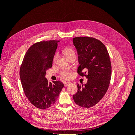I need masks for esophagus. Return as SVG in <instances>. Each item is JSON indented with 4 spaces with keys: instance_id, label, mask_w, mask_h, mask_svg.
I'll return each mask as SVG.
<instances>
[{
    "instance_id": "34e87169",
    "label": "esophagus",
    "mask_w": 135,
    "mask_h": 135,
    "mask_svg": "<svg viewBox=\"0 0 135 135\" xmlns=\"http://www.w3.org/2000/svg\"><path fill=\"white\" fill-rule=\"evenodd\" d=\"M71 83V82H70V81H66V82H65V83H64V86L65 87H67V86H68V85L70 84Z\"/></svg>"
}]
</instances>
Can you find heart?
<instances>
[{
  "instance_id": "1",
  "label": "heart",
  "mask_w": 135,
  "mask_h": 135,
  "mask_svg": "<svg viewBox=\"0 0 135 135\" xmlns=\"http://www.w3.org/2000/svg\"><path fill=\"white\" fill-rule=\"evenodd\" d=\"M64 54L66 56L68 59L71 57H75V52L71 48H66L63 50ZM58 55L56 54L54 57V61H55L57 58ZM61 75H62L65 78L69 79L72 76V71L70 69H64L61 71Z\"/></svg>"
}]
</instances>
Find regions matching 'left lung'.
<instances>
[{"mask_svg":"<svg viewBox=\"0 0 135 135\" xmlns=\"http://www.w3.org/2000/svg\"><path fill=\"white\" fill-rule=\"evenodd\" d=\"M73 44L80 65L78 73L88 79L84 86L77 84L78 91L73 95V99L81 107L91 108L103 99L109 88L112 76L109 53L103 43L92 37H75Z\"/></svg>","mask_w":135,"mask_h":135,"instance_id":"left-lung-1","label":"left lung"}]
</instances>
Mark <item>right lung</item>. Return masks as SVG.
<instances>
[{
  "label": "right lung",
  "mask_w": 135,
  "mask_h": 135,
  "mask_svg": "<svg viewBox=\"0 0 135 135\" xmlns=\"http://www.w3.org/2000/svg\"><path fill=\"white\" fill-rule=\"evenodd\" d=\"M59 40L34 44L28 49L20 70L24 93L30 103L40 109L54 105L64 87L60 81L48 82L46 71L52 68Z\"/></svg>",
  "instance_id": "1"
}]
</instances>
